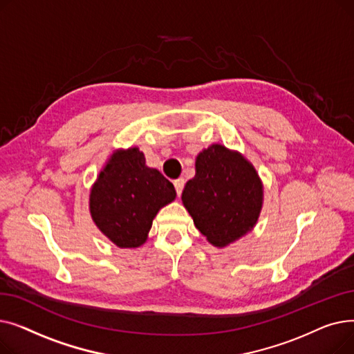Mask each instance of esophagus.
<instances>
[{
    "label": "esophagus",
    "mask_w": 354,
    "mask_h": 354,
    "mask_svg": "<svg viewBox=\"0 0 354 354\" xmlns=\"http://www.w3.org/2000/svg\"><path fill=\"white\" fill-rule=\"evenodd\" d=\"M174 185H175L176 194L180 196V194H182V191H183V187H185V179H183V178H179V179H176V180L174 182Z\"/></svg>",
    "instance_id": "esophagus-1"
}]
</instances>
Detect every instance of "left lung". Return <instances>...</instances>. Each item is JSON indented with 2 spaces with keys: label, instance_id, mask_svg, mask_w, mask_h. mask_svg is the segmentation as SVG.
<instances>
[{
  "label": "left lung",
  "instance_id": "1",
  "mask_svg": "<svg viewBox=\"0 0 354 354\" xmlns=\"http://www.w3.org/2000/svg\"><path fill=\"white\" fill-rule=\"evenodd\" d=\"M195 169L182 192L183 205L212 245L227 247L255 227L263 182L252 163L218 143L196 156Z\"/></svg>",
  "mask_w": 354,
  "mask_h": 354
}]
</instances>
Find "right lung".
<instances>
[{
	"label": "right lung",
	"instance_id": "obj_1",
	"mask_svg": "<svg viewBox=\"0 0 354 354\" xmlns=\"http://www.w3.org/2000/svg\"><path fill=\"white\" fill-rule=\"evenodd\" d=\"M176 198L172 182L146 166L139 147L113 152L90 191V214L119 248L146 243L160 208Z\"/></svg>",
	"mask_w": 354,
	"mask_h": 354
}]
</instances>
